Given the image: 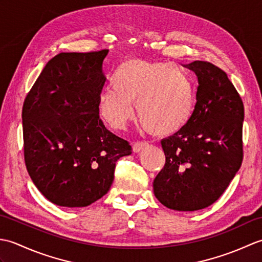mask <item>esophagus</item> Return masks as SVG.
Listing matches in <instances>:
<instances>
[{
  "mask_svg": "<svg viewBox=\"0 0 262 262\" xmlns=\"http://www.w3.org/2000/svg\"><path fill=\"white\" fill-rule=\"evenodd\" d=\"M148 145V143L146 142H137L133 145V151L135 153H140L143 148H145Z\"/></svg>",
  "mask_w": 262,
  "mask_h": 262,
  "instance_id": "34e87169",
  "label": "esophagus"
}]
</instances>
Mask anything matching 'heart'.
Listing matches in <instances>:
<instances>
[{
    "label": "heart",
    "mask_w": 262,
    "mask_h": 262,
    "mask_svg": "<svg viewBox=\"0 0 262 262\" xmlns=\"http://www.w3.org/2000/svg\"><path fill=\"white\" fill-rule=\"evenodd\" d=\"M149 134L168 136L185 127L194 109V91L185 71L163 62L130 59L115 71L111 86L100 92V117L116 130L134 118Z\"/></svg>",
    "instance_id": "obj_1"
}]
</instances>
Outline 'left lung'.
<instances>
[{"instance_id": "8db88e82", "label": "left lung", "mask_w": 262, "mask_h": 262, "mask_svg": "<svg viewBox=\"0 0 262 262\" xmlns=\"http://www.w3.org/2000/svg\"><path fill=\"white\" fill-rule=\"evenodd\" d=\"M186 66L198 77L197 102L188 124L161 141L165 164L153 190L165 207L193 211L214 204L240 169L244 107L224 71L203 60Z\"/></svg>"}]
</instances>
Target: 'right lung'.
<instances>
[{
  "label": "right lung",
  "mask_w": 262,
  "mask_h": 262,
  "mask_svg": "<svg viewBox=\"0 0 262 262\" xmlns=\"http://www.w3.org/2000/svg\"><path fill=\"white\" fill-rule=\"evenodd\" d=\"M108 49L60 53L43 68L22 108L25 161L49 202L85 207L113 185L117 160L132 154L127 141L104 127L97 109Z\"/></svg>",
  "instance_id": "right-lung-1"
}]
</instances>
